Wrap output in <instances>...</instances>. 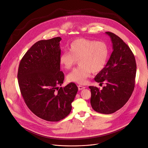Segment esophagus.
I'll return each mask as SVG.
<instances>
[{"mask_svg":"<svg viewBox=\"0 0 148 148\" xmlns=\"http://www.w3.org/2000/svg\"><path fill=\"white\" fill-rule=\"evenodd\" d=\"M77 87H78V89H79V90H82V89H84L85 88V86H81V85H78Z\"/></svg>","mask_w":148,"mask_h":148,"instance_id":"obj_1","label":"esophagus"}]
</instances>
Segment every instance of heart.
Instances as JSON below:
<instances>
[{"instance_id":"obj_1","label":"heart","mask_w":148,"mask_h":148,"mask_svg":"<svg viewBox=\"0 0 148 148\" xmlns=\"http://www.w3.org/2000/svg\"><path fill=\"white\" fill-rule=\"evenodd\" d=\"M69 53L64 52L59 58L60 66L66 70L70 69L79 60V66L67 76L68 81L84 84L91 72L97 73L103 71L107 62L109 48L103 41L79 38L72 41Z\"/></svg>"}]
</instances>
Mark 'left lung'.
<instances>
[{
	"mask_svg": "<svg viewBox=\"0 0 148 148\" xmlns=\"http://www.w3.org/2000/svg\"><path fill=\"white\" fill-rule=\"evenodd\" d=\"M112 44V52L103 71L94 80L106 86L101 90L89 86L91 92L90 105L97 112L109 114L117 111L128 101L134 90L136 63L130 47L119 36L106 32Z\"/></svg>",
	"mask_w": 148,
	"mask_h": 148,
	"instance_id": "left-lung-1",
	"label": "left lung"
}]
</instances>
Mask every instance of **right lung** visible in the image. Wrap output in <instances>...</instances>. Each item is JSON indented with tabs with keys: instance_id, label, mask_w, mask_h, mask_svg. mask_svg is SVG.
<instances>
[{
	"instance_id": "right-lung-1",
	"label": "right lung",
	"mask_w": 148,
	"mask_h": 148,
	"mask_svg": "<svg viewBox=\"0 0 148 148\" xmlns=\"http://www.w3.org/2000/svg\"><path fill=\"white\" fill-rule=\"evenodd\" d=\"M60 37L36 42L22 58L18 72L21 93L28 108L37 117L59 121L69 114L78 88L64 81L60 71Z\"/></svg>"
}]
</instances>
